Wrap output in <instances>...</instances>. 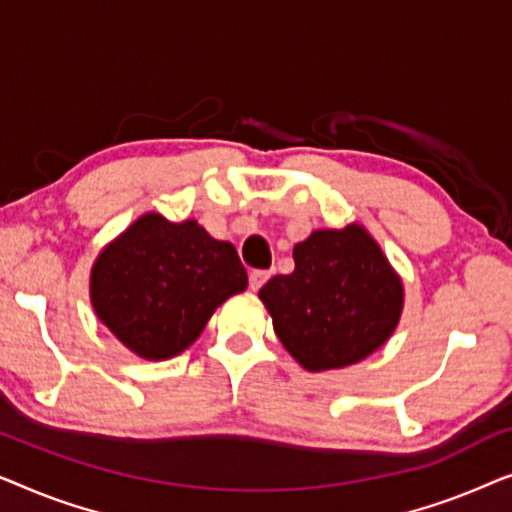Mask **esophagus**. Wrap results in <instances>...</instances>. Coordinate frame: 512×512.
<instances>
[{"label": "esophagus", "instance_id": "obj_1", "mask_svg": "<svg viewBox=\"0 0 512 512\" xmlns=\"http://www.w3.org/2000/svg\"><path fill=\"white\" fill-rule=\"evenodd\" d=\"M270 275H272L270 270H251V272H249V286H251V289H254V291H258L265 282H268Z\"/></svg>", "mask_w": 512, "mask_h": 512}]
</instances>
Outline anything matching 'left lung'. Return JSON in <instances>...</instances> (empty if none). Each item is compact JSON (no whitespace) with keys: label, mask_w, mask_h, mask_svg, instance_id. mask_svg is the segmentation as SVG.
<instances>
[{"label":"left lung","mask_w":512,"mask_h":512,"mask_svg":"<svg viewBox=\"0 0 512 512\" xmlns=\"http://www.w3.org/2000/svg\"><path fill=\"white\" fill-rule=\"evenodd\" d=\"M296 270L258 291L277 338L307 370L345 368L394 333L403 284L361 226L314 230L293 247Z\"/></svg>","instance_id":"obj_1"}]
</instances>
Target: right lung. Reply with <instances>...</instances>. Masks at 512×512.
I'll return each instance as SVG.
<instances>
[{"mask_svg":"<svg viewBox=\"0 0 512 512\" xmlns=\"http://www.w3.org/2000/svg\"><path fill=\"white\" fill-rule=\"evenodd\" d=\"M247 289L230 242L195 221L137 219L97 258L93 307L109 331L144 359H170L193 345L223 300Z\"/></svg>","mask_w":512,"mask_h":512,"instance_id":"right-lung-1","label":"right lung"}]
</instances>
